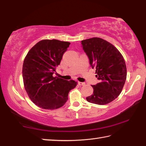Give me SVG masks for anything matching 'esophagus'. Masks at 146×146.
<instances>
[{
	"label": "esophagus",
	"instance_id": "esophagus-1",
	"mask_svg": "<svg viewBox=\"0 0 146 146\" xmlns=\"http://www.w3.org/2000/svg\"><path fill=\"white\" fill-rule=\"evenodd\" d=\"M77 83H78V85L79 86H84L85 84L84 82H79V81L77 82Z\"/></svg>",
	"mask_w": 146,
	"mask_h": 146
}]
</instances>
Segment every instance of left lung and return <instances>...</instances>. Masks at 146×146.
Instances as JSON below:
<instances>
[{
  "label": "left lung",
  "mask_w": 146,
  "mask_h": 146,
  "mask_svg": "<svg viewBox=\"0 0 146 146\" xmlns=\"http://www.w3.org/2000/svg\"><path fill=\"white\" fill-rule=\"evenodd\" d=\"M81 44L100 80L91 86L93 94L86 100L100 105L111 102L120 95L126 81L127 67L122 55L112 44L100 38L82 40Z\"/></svg>",
  "instance_id": "obj_1"
}]
</instances>
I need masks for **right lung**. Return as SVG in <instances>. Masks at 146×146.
I'll return each mask as SVG.
<instances>
[{"instance_id":"add662e5","label":"right lung","mask_w":146,"mask_h":146,"mask_svg":"<svg viewBox=\"0 0 146 146\" xmlns=\"http://www.w3.org/2000/svg\"><path fill=\"white\" fill-rule=\"evenodd\" d=\"M70 44L58 40H43L32 47L24 60L25 88L30 100L41 108L55 110L64 106L69 91L77 86L74 80L53 76Z\"/></svg>"}]
</instances>
